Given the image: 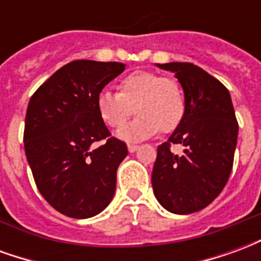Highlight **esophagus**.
I'll return each mask as SVG.
<instances>
[{
  "instance_id": "1",
  "label": "esophagus",
  "mask_w": 261,
  "mask_h": 261,
  "mask_svg": "<svg viewBox=\"0 0 261 261\" xmlns=\"http://www.w3.org/2000/svg\"><path fill=\"white\" fill-rule=\"evenodd\" d=\"M137 149H138V145H136V144H128V151L130 152H136Z\"/></svg>"
}]
</instances>
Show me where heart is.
I'll return each instance as SVG.
<instances>
[{"instance_id": "1", "label": "heart", "mask_w": 261, "mask_h": 261, "mask_svg": "<svg viewBox=\"0 0 261 261\" xmlns=\"http://www.w3.org/2000/svg\"><path fill=\"white\" fill-rule=\"evenodd\" d=\"M119 92L103 89L96 96V110L103 123L119 128L136 109L139 117L119 130L125 141H141L175 131L185 119L186 99L180 82L175 78L137 71L119 82Z\"/></svg>"}]
</instances>
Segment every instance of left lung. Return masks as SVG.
Wrapping results in <instances>:
<instances>
[{
    "label": "left lung",
    "mask_w": 261,
    "mask_h": 261,
    "mask_svg": "<svg viewBox=\"0 0 261 261\" xmlns=\"http://www.w3.org/2000/svg\"><path fill=\"white\" fill-rule=\"evenodd\" d=\"M158 67L175 72L185 91L186 113L158 147L152 189L168 211L192 214L211 204L229 179L239 124L229 92L207 71L192 63ZM176 143L185 147L181 155L170 151Z\"/></svg>",
    "instance_id": "8db88e82"
}]
</instances>
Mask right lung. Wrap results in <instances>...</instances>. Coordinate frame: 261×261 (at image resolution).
<instances>
[{
	"label": "right lung",
	"instance_id": "obj_1",
	"mask_svg": "<svg viewBox=\"0 0 261 261\" xmlns=\"http://www.w3.org/2000/svg\"><path fill=\"white\" fill-rule=\"evenodd\" d=\"M124 71L121 63L75 60L32 95L25 117V153L37 190L59 213L89 218L112 201L127 145L112 137L96 96ZM102 142L97 148L93 144Z\"/></svg>",
	"mask_w": 261,
	"mask_h": 261
}]
</instances>
